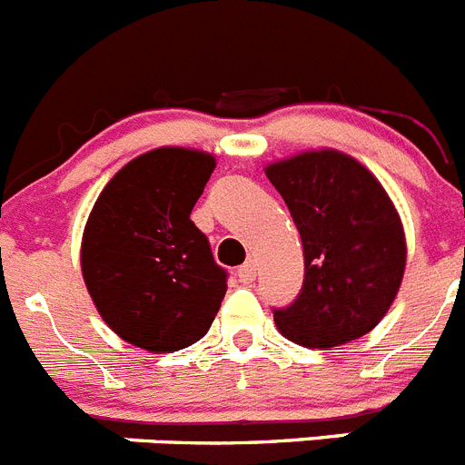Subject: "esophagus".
Returning <instances> with one entry per match:
<instances>
[{"label":"esophagus","mask_w":465,"mask_h":465,"mask_svg":"<svg viewBox=\"0 0 465 465\" xmlns=\"http://www.w3.org/2000/svg\"><path fill=\"white\" fill-rule=\"evenodd\" d=\"M255 276H257L255 262H245L243 266H238V281L245 282V285L255 281Z\"/></svg>","instance_id":"obj_1"}]
</instances>
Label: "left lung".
Returning a JSON list of instances; mask_svg holds the SVG:
<instances>
[{
	"label": "left lung",
	"instance_id": "1",
	"mask_svg": "<svg viewBox=\"0 0 465 465\" xmlns=\"http://www.w3.org/2000/svg\"><path fill=\"white\" fill-rule=\"evenodd\" d=\"M304 248V285L273 313L306 349L349 344L379 325L407 264L402 220L377 177L339 149H309L264 168Z\"/></svg>",
	"mask_w": 465,
	"mask_h": 465
}]
</instances>
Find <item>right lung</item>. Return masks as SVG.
Instances as JSON below:
<instances>
[{
	"instance_id": "1",
	"label": "right lung",
	"mask_w": 465,
	"mask_h": 465,
	"mask_svg": "<svg viewBox=\"0 0 465 465\" xmlns=\"http://www.w3.org/2000/svg\"><path fill=\"white\" fill-rule=\"evenodd\" d=\"M213 171L201 149H152L104 184L88 215L84 282L112 332L137 349H187L220 311L227 272L189 220Z\"/></svg>"
}]
</instances>
